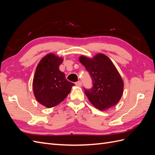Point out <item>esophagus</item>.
I'll list each match as a JSON object with an SVG mask.
<instances>
[{
  "label": "esophagus",
  "mask_w": 155,
  "mask_h": 155,
  "mask_svg": "<svg viewBox=\"0 0 155 155\" xmlns=\"http://www.w3.org/2000/svg\"><path fill=\"white\" fill-rule=\"evenodd\" d=\"M75 84H76V85L78 86V87H81V86H82V83H81V81H77Z\"/></svg>",
  "instance_id": "1"
}]
</instances>
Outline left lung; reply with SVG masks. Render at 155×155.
I'll return each mask as SVG.
<instances>
[{"label":"left lung","mask_w":155,"mask_h":155,"mask_svg":"<svg viewBox=\"0 0 155 155\" xmlns=\"http://www.w3.org/2000/svg\"><path fill=\"white\" fill-rule=\"evenodd\" d=\"M79 61L92 78V87L85 94L97 109L106 110L120 101L124 91V81L116 68L107 55L98 54L92 59L81 56Z\"/></svg>","instance_id":"1"}]
</instances>
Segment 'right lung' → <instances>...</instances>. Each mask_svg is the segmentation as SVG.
Listing matches in <instances>:
<instances>
[{"instance_id":"1","label":"right lung","mask_w":155,"mask_h":155,"mask_svg":"<svg viewBox=\"0 0 155 155\" xmlns=\"http://www.w3.org/2000/svg\"><path fill=\"white\" fill-rule=\"evenodd\" d=\"M63 61L54 54H48L37 65L33 80V91L36 100L47 108L55 107L67 97L74 84L60 71Z\"/></svg>"}]
</instances>
